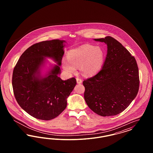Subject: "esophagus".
<instances>
[{
    "label": "esophagus",
    "instance_id": "1",
    "mask_svg": "<svg viewBox=\"0 0 153 153\" xmlns=\"http://www.w3.org/2000/svg\"><path fill=\"white\" fill-rule=\"evenodd\" d=\"M76 80H77V84H81V83H82V80H81L80 78L77 77V78H76Z\"/></svg>",
    "mask_w": 153,
    "mask_h": 153
}]
</instances>
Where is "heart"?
I'll return each instance as SVG.
<instances>
[{"instance_id": "obj_1", "label": "heart", "mask_w": 153, "mask_h": 153, "mask_svg": "<svg viewBox=\"0 0 153 153\" xmlns=\"http://www.w3.org/2000/svg\"><path fill=\"white\" fill-rule=\"evenodd\" d=\"M104 57V51L100 47L85 44L68 51V59H63L62 66L68 72L73 73L76 71V66L81 65L82 73L90 76L100 69Z\"/></svg>"}]
</instances>
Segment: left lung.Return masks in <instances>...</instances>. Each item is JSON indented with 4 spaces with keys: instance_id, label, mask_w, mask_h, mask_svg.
I'll return each mask as SVG.
<instances>
[{
    "instance_id": "1",
    "label": "left lung",
    "mask_w": 153,
    "mask_h": 153,
    "mask_svg": "<svg viewBox=\"0 0 153 153\" xmlns=\"http://www.w3.org/2000/svg\"><path fill=\"white\" fill-rule=\"evenodd\" d=\"M95 40L107 45V54L102 69L84 80V99L97 115H117L126 109L138 94V65L135 57L113 37Z\"/></svg>"
}]
</instances>
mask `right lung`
<instances>
[{"label":"right lung","mask_w":153,"mask_h":153,"mask_svg":"<svg viewBox=\"0 0 153 153\" xmlns=\"http://www.w3.org/2000/svg\"><path fill=\"white\" fill-rule=\"evenodd\" d=\"M64 41L54 39L33 45L23 53L15 66L12 85L15 99L22 109L35 118L49 120L65 109L66 98L76 86L74 77L62 80L58 76L64 54ZM45 57L58 63L48 76L36 74Z\"/></svg>","instance_id":"obj_1"}]
</instances>
